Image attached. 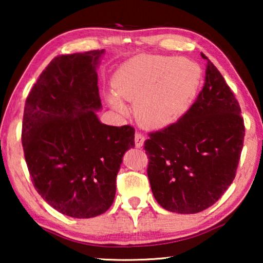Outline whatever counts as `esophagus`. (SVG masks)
Here are the masks:
<instances>
[{"mask_svg":"<svg viewBox=\"0 0 263 263\" xmlns=\"http://www.w3.org/2000/svg\"><path fill=\"white\" fill-rule=\"evenodd\" d=\"M143 142H145V136L142 134H140V133H136L135 134V146L138 147V148H141L143 146Z\"/></svg>","mask_w":263,"mask_h":263,"instance_id":"esophagus-1","label":"esophagus"}]
</instances>
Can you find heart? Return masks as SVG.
Wrapping results in <instances>:
<instances>
[{
	"instance_id": "heart-1",
	"label": "heart",
	"mask_w": 263,
	"mask_h": 263,
	"mask_svg": "<svg viewBox=\"0 0 263 263\" xmlns=\"http://www.w3.org/2000/svg\"><path fill=\"white\" fill-rule=\"evenodd\" d=\"M202 71L196 62L170 56L139 55L115 71L107 102L125 112L122 102L134 103L136 117L149 128H161L182 117L199 89Z\"/></svg>"
}]
</instances>
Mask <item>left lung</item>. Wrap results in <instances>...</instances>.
<instances>
[{
    "label": "left lung",
    "instance_id": "obj_1",
    "mask_svg": "<svg viewBox=\"0 0 263 263\" xmlns=\"http://www.w3.org/2000/svg\"><path fill=\"white\" fill-rule=\"evenodd\" d=\"M207 60L202 91L192 107L145 142L154 199L166 211L194 214L220 199L236 176L244 123L233 93Z\"/></svg>",
    "mask_w": 263,
    "mask_h": 263
}]
</instances>
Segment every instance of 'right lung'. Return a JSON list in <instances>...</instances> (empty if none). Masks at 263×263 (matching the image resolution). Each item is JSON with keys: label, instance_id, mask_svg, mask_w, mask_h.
I'll use <instances>...</instances> for the list:
<instances>
[{"label": "right lung", "instance_id": "add662e5", "mask_svg": "<svg viewBox=\"0 0 263 263\" xmlns=\"http://www.w3.org/2000/svg\"><path fill=\"white\" fill-rule=\"evenodd\" d=\"M105 50L55 57L26 99L25 159L34 188L50 206L86 219L109 210L134 128L100 122L97 68Z\"/></svg>", "mask_w": 263, "mask_h": 263}]
</instances>
